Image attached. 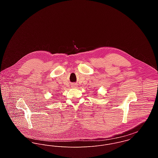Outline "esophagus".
<instances>
[{"mask_svg": "<svg viewBox=\"0 0 158 158\" xmlns=\"http://www.w3.org/2000/svg\"><path fill=\"white\" fill-rule=\"evenodd\" d=\"M72 88H76V87H77V85L74 84V85H72Z\"/></svg>", "mask_w": 158, "mask_h": 158, "instance_id": "esophagus-1", "label": "esophagus"}]
</instances>
